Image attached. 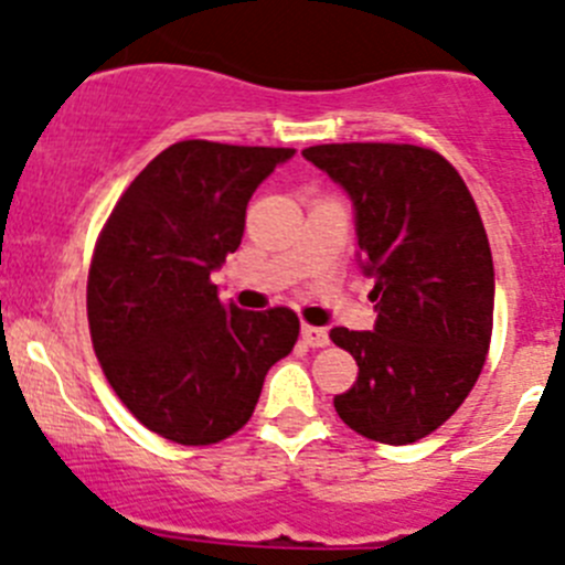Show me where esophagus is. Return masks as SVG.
I'll return each instance as SVG.
<instances>
[{
	"label": "esophagus",
	"mask_w": 565,
	"mask_h": 565,
	"mask_svg": "<svg viewBox=\"0 0 565 565\" xmlns=\"http://www.w3.org/2000/svg\"><path fill=\"white\" fill-rule=\"evenodd\" d=\"M302 341L313 349H324L330 347V335H327L324 327H313V324H302Z\"/></svg>",
	"instance_id": "obj_1"
}]
</instances>
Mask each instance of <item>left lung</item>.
I'll return each mask as SVG.
<instances>
[{
	"label": "left lung",
	"instance_id": "left-lung-1",
	"mask_svg": "<svg viewBox=\"0 0 565 565\" xmlns=\"http://www.w3.org/2000/svg\"><path fill=\"white\" fill-rule=\"evenodd\" d=\"M302 154L352 196L360 266L377 302L372 332L330 330L358 363L335 411L363 438L413 444L463 405L486 366L493 257L480 211L435 149L321 143Z\"/></svg>",
	"mask_w": 565,
	"mask_h": 565
}]
</instances>
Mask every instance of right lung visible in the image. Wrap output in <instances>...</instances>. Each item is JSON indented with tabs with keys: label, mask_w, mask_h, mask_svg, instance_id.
<instances>
[{
	"label": "right lung",
	"mask_w": 565,
	"mask_h": 565,
	"mask_svg": "<svg viewBox=\"0 0 565 565\" xmlns=\"http://www.w3.org/2000/svg\"><path fill=\"white\" fill-rule=\"evenodd\" d=\"M282 147L180 141L107 216L88 268L90 343L121 405L182 447H211L255 413L263 380L299 338L291 308L241 310L211 271L238 249L255 188Z\"/></svg>",
	"instance_id": "1"
}]
</instances>
